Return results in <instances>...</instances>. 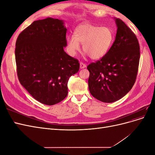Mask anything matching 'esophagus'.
<instances>
[{
	"label": "esophagus",
	"instance_id": "obj_1",
	"mask_svg": "<svg viewBox=\"0 0 155 155\" xmlns=\"http://www.w3.org/2000/svg\"><path fill=\"white\" fill-rule=\"evenodd\" d=\"M87 67V65L85 64H84L83 63H80V68L83 69V68H85Z\"/></svg>",
	"mask_w": 155,
	"mask_h": 155
}]
</instances>
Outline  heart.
Returning <instances> with one entry per match:
<instances>
[{
	"label": "heart",
	"instance_id": "1",
	"mask_svg": "<svg viewBox=\"0 0 155 155\" xmlns=\"http://www.w3.org/2000/svg\"><path fill=\"white\" fill-rule=\"evenodd\" d=\"M113 41L114 33L110 28L85 23L76 28L74 36L67 37V50L70 55L74 56L80 50V43L91 59L97 60L109 52Z\"/></svg>",
	"mask_w": 155,
	"mask_h": 155
}]
</instances>
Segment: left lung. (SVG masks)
Instances as JSON below:
<instances>
[{"label":"left lung","instance_id":"left-lung-1","mask_svg":"<svg viewBox=\"0 0 155 155\" xmlns=\"http://www.w3.org/2000/svg\"><path fill=\"white\" fill-rule=\"evenodd\" d=\"M115 41L109 52L87 67L88 88L93 97L105 103L120 100L133 87L137 78L140 46L135 34L120 18Z\"/></svg>","mask_w":155,"mask_h":155}]
</instances>
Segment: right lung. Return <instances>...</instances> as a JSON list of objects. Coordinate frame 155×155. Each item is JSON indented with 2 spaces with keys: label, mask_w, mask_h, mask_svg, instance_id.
<instances>
[{
  "label": "right lung",
  "mask_w": 155,
  "mask_h": 155,
  "mask_svg": "<svg viewBox=\"0 0 155 155\" xmlns=\"http://www.w3.org/2000/svg\"><path fill=\"white\" fill-rule=\"evenodd\" d=\"M64 21L48 17L33 22L16 41L18 80L37 101L53 105L68 94L69 78L79 69L78 61L64 50L67 46Z\"/></svg>",
  "instance_id": "right-lung-1"
}]
</instances>
